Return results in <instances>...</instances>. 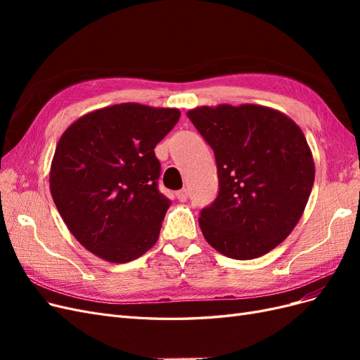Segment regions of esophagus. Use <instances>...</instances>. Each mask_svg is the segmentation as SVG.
I'll list each match as a JSON object with an SVG mask.
<instances>
[{
	"label": "esophagus",
	"instance_id": "34e87169",
	"mask_svg": "<svg viewBox=\"0 0 360 360\" xmlns=\"http://www.w3.org/2000/svg\"><path fill=\"white\" fill-rule=\"evenodd\" d=\"M176 198L179 200V201H181V202H184L188 200V189H180V191H177L176 192Z\"/></svg>",
	"mask_w": 360,
	"mask_h": 360
}]
</instances>
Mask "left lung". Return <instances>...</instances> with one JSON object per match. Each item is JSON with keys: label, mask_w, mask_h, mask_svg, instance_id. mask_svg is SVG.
<instances>
[{"label": "left lung", "mask_w": 360, "mask_h": 360, "mask_svg": "<svg viewBox=\"0 0 360 360\" xmlns=\"http://www.w3.org/2000/svg\"><path fill=\"white\" fill-rule=\"evenodd\" d=\"M214 153L219 191L200 212L217 252L252 259L276 248L307 207L315 168L300 127L258 105L201 106L188 112Z\"/></svg>", "instance_id": "obj_1"}]
</instances>
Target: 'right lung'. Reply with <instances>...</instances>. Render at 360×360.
Listing matches in <instances>:
<instances>
[{"label":"right lung","instance_id":"obj_1","mask_svg":"<svg viewBox=\"0 0 360 360\" xmlns=\"http://www.w3.org/2000/svg\"><path fill=\"white\" fill-rule=\"evenodd\" d=\"M179 110L122 103L81 117L58 141L51 193L70 233L110 263H127L158 242L171 201L159 191L155 147Z\"/></svg>","mask_w":360,"mask_h":360}]
</instances>
